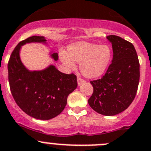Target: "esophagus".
Wrapping results in <instances>:
<instances>
[{"label":"esophagus","instance_id":"esophagus-1","mask_svg":"<svg viewBox=\"0 0 151 151\" xmlns=\"http://www.w3.org/2000/svg\"><path fill=\"white\" fill-rule=\"evenodd\" d=\"M84 82H85V81H84V80L81 79V77H77V84H78V86H81V84L83 83Z\"/></svg>","mask_w":151,"mask_h":151}]
</instances>
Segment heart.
I'll use <instances>...</instances> for the list:
<instances>
[{
    "label": "heart",
    "mask_w": 151,
    "mask_h": 151,
    "mask_svg": "<svg viewBox=\"0 0 151 151\" xmlns=\"http://www.w3.org/2000/svg\"><path fill=\"white\" fill-rule=\"evenodd\" d=\"M61 61L68 68H74V62L80 63L81 73L86 78L101 77L108 68L112 59V50L108 44L77 42L67 49V55L62 53Z\"/></svg>",
    "instance_id": "obj_1"
}]
</instances>
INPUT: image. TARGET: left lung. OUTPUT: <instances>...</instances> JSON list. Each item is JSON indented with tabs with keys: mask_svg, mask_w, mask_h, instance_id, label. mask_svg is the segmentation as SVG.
Segmentation results:
<instances>
[{
	"mask_svg": "<svg viewBox=\"0 0 151 151\" xmlns=\"http://www.w3.org/2000/svg\"><path fill=\"white\" fill-rule=\"evenodd\" d=\"M107 39L112 44V62L102 78L90 82L93 93L88 103L100 114L114 116L125 111L135 99L140 65L132 43L116 35Z\"/></svg>",
	"mask_w": 151,
	"mask_h": 151,
	"instance_id": "obj_1",
	"label": "left lung"
}]
</instances>
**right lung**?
Wrapping results in <instances>:
<instances>
[{
	"label": "right lung",
	"instance_id": "obj_1",
	"mask_svg": "<svg viewBox=\"0 0 151 151\" xmlns=\"http://www.w3.org/2000/svg\"><path fill=\"white\" fill-rule=\"evenodd\" d=\"M30 43L47 44L43 36H32L15 47L8 62V78L15 101L25 114L35 119L47 120L63 111L68 96L77 86L74 74L60 72L52 65L40 70H30L20 59L22 46ZM53 60L59 59L57 52H50Z\"/></svg>",
	"mask_w": 151,
	"mask_h": 151
}]
</instances>
